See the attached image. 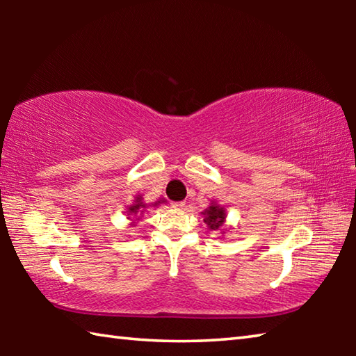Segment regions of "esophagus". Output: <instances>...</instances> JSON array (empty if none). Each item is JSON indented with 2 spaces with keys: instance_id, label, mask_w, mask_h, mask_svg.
Listing matches in <instances>:
<instances>
[{
  "instance_id": "obj_1",
  "label": "esophagus",
  "mask_w": 356,
  "mask_h": 356,
  "mask_svg": "<svg viewBox=\"0 0 356 356\" xmlns=\"http://www.w3.org/2000/svg\"><path fill=\"white\" fill-rule=\"evenodd\" d=\"M172 206H174V207H176V209H184V207H185V201H179V202H174V204H172Z\"/></svg>"
}]
</instances>
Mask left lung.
Returning <instances> with one entry per match:
<instances>
[{
    "mask_svg": "<svg viewBox=\"0 0 356 356\" xmlns=\"http://www.w3.org/2000/svg\"><path fill=\"white\" fill-rule=\"evenodd\" d=\"M202 215H204V222L209 226V229H212V231H221V227L226 221L225 207H221L220 204L216 202H212V206H209L206 210H204Z\"/></svg>",
    "mask_w": 356,
    "mask_h": 356,
    "instance_id": "obj_1",
    "label": "left lung"
}]
</instances>
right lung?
I'll list each match as a JSON object with an SVG mask.
<instances>
[{"instance_id": "obj_1", "label": "right lung", "mask_w": 356, "mask_h": 356, "mask_svg": "<svg viewBox=\"0 0 356 356\" xmlns=\"http://www.w3.org/2000/svg\"><path fill=\"white\" fill-rule=\"evenodd\" d=\"M161 202H165V200L156 201V202L152 204V206L155 207V206H159V204H161ZM146 209H147V204L143 202V197L141 196H136L134 204H130V206H127V215H129V218L131 220V225H135L138 220H141V216H143L144 210H146Z\"/></svg>"}]
</instances>
